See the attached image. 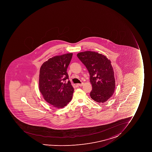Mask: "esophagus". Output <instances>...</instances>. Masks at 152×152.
I'll return each mask as SVG.
<instances>
[{
	"label": "esophagus",
	"mask_w": 152,
	"mask_h": 152,
	"mask_svg": "<svg viewBox=\"0 0 152 152\" xmlns=\"http://www.w3.org/2000/svg\"><path fill=\"white\" fill-rule=\"evenodd\" d=\"M83 84H84V83H82V84H77V86H83Z\"/></svg>",
	"instance_id": "1"
}]
</instances>
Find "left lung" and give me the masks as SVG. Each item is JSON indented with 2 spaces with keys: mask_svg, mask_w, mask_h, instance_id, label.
<instances>
[{
  "mask_svg": "<svg viewBox=\"0 0 152 152\" xmlns=\"http://www.w3.org/2000/svg\"><path fill=\"white\" fill-rule=\"evenodd\" d=\"M77 56L90 74L93 88L91 98L99 103L107 101L114 93L115 88L114 71L110 60L94 51L81 52Z\"/></svg>",
  "mask_w": 152,
  "mask_h": 152,
  "instance_id": "left-lung-1",
  "label": "left lung"
}]
</instances>
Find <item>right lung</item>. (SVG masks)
<instances>
[{"label": "right lung", "mask_w": 152, "mask_h": 152, "mask_svg": "<svg viewBox=\"0 0 152 152\" xmlns=\"http://www.w3.org/2000/svg\"><path fill=\"white\" fill-rule=\"evenodd\" d=\"M73 53L56 56L45 62L39 71V89L46 102L62 108L70 102L74 88L67 72Z\"/></svg>", "instance_id": "add662e5"}]
</instances>
